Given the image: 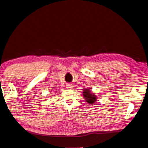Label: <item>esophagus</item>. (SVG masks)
<instances>
[{
    "instance_id": "esophagus-1",
    "label": "esophagus",
    "mask_w": 148,
    "mask_h": 148,
    "mask_svg": "<svg viewBox=\"0 0 148 148\" xmlns=\"http://www.w3.org/2000/svg\"><path fill=\"white\" fill-rule=\"evenodd\" d=\"M67 88L69 89V90H71V89L73 88V84H67Z\"/></svg>"
}]
</instances>
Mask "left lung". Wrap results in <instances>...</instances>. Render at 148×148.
Returning a JSON list of instances; mask_svg holds the SVG:
<instances>
[{"mask_svg":"<svg viewBox=\"0 0 148 148\" xmlns=\"http://www.w3.org/2000/svg\"><path fill=\"white\" fill-rule=\"evenodd\" d=\"M82 96L85 101L90 105L95 103L98 101V97L94 92H92L90 88H84L82 91Z\"/></svg>","mask_w":148,"mask_h":148,"instance_id":"left-lung-1","label":"left lung"}]
</instances>
